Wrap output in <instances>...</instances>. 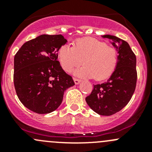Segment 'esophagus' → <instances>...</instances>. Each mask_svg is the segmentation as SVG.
Wrapping results in <instances>:
<instances>
[{
    "instance_id": "34e87169",
    "label": "esophagus",
    "mask_w": 152,
    "mask_h": 152,
    "mask_svg": "<svg viewBox=\"0 0 152 152\" xmlns=\"http://www.w3.org/2000/svg\"><path fill=\"white\" fill-rule=\"evenodd\" d=\"M73 80H74V82H75V84H76V85H79V84L81 82L80 79H76V78H73Z\"/></svg>"
}]
</instances>
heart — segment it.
<instances>
[{
	"mask_svg": "<svg viewBox=\"0 0 152 152\" xmlns=\"http://www.w3.org/2000/svg\"><path fill=\"white\" fill-rule=\"evenodd\" d=\"M58 57L64 70L70 73L81 64L85 65L76 72V75L85 78H95L102 81L108 79L115 70L118 52L103 41L94 38L77 39L73 47L62 45Z\"/></svg>",
	"mask_w": 152,
	"mask_h": 152,
	"instance_id": "b5f03b06",
	"label": "heart"
}]
</instances>
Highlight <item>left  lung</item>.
<instances>
[{
	"label": "left lung",
	"instance_id": "1",
	"mask_svg": "<svg viewBox=\"0 0 152 152\" xmlns=\"http://www.w3.org/2000/svg\"><path fill=\"white\" fill-rule=\"evenodd\" d=\"M113 39L118 50V64L107 82L95 85L85 99L89 107L101 115H112L125 107L131 99L137 83L136 56L126 41L113 35H104Z\"/></svg>",
	"mask_w": 152,
	"mask_h": 152
}]
</instances>
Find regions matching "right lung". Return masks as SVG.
<instances>
[{"label": "right lung", "instance_id": "right-lung-1", "mask_svg": "<svg viewBox=\"0 0 152 152\" xmlns=\"http://www.w3.org/2000/svg\"><path fill=\"white\" fill-rule=\"evenodd\" d=\"M67 42L62 34H42L25 42L14 58V85L18 99L38 114L56 110L64 92L75 85L61 67L59 48Z\"/></svg>", "mask_w": 152, "mask_h": 152}]
</instances>
